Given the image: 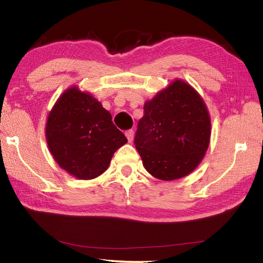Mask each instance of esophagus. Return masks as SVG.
I'll return each instance as SVG.
<instances>
[{"label":"esophagus","instance_id":"esophagus-1","mask_svg":"<svg viewBox=\"0 0 263 263\" xmlns=\"http://www.w3.org/2000/svg\"><path fill=\"white\" fill-rule=\"evenodd\" d=\"M125 136H126V138H127V140L130 141V142H132L133 139H135V131H133V130H128V131L125 132Z\"/></svg>","mask_w":263,"mask_h":263}]
</instances>
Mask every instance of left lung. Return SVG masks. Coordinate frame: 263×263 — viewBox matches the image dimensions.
Masks as SVG:
<instances>
[{
	"instance_id": "left-lung-1",
	"label": "left lung",
	"mask_w": 263,
	"mask_h": 263,
	"mask_svg": "<svg viewBox=\"0 0 263 263\" xmlns=\"http://www.w3.org/2000/svg\"><path fill=\"white\" fill-rule=\"evenodd\" d=\"M136 148L146 171L162 181L193 173L205 155L211 138L208 106L196 89L175 79L144 104Z\"/></svg>"
}]
</instances>
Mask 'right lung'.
I'll use <instances>...</instances> for the list:
<instances>
[{
	"label": "right lung",
	"mask_w": 263,
	"mask_h": 263,
	"mask_svg": "<svg viewBox=\"0 0 263 263\" xmlns=\"http://www.w3.org/2000/svg\"><path fill=\"white\" fill-rule=\"evenodd\" d=\"M45 137L54 161L79 180L103 174L114 153L127 142L101 102L75 84L62 92L48 112Z\"/></svg>",
	"instance_id": "right-lung-1"
}]
</instances>
